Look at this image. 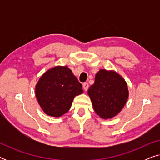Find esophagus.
<instances>
[{
	"label": "esophagus",
	"instance_id": "1",
	"mask_svg": "<svg viewBox=\"0 0 160 160\" xmlns=\"http://www.w3.org/2000/svg\"><path fill=\"white\" fill-rule=\"evenodd\" d=\"M83 88H84L85 91H87V89H88V88H89L88 83H87V82L84 83V84H83Z\"/></svg>",
	"mask_w": 160,
	"mask_h": 160
}]
</instances>
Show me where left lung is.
Segmentation results:
<instances>
[{"label":"left lung","instance_id":"1","mask_svg":"<svg viewBox=\"0 0 160 160\" xmlns=\"http://www.w3.org/2000/svg\"><path fill=\"white\" fill-rule=\"evenodd\" d=\"M88 95L96 113L103 119H111L119 113L128 100L129 92L124 78L115 71L102 69L95 75Z\"/></svg>","mask_w":160,"mask_h":160}]
</instances>
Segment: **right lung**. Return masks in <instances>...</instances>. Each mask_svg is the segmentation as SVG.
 <instances>
[{
  "label": "right lung",
  "instance_id": "right-lung-1",
  "mask_svg": "<svg viewBox=\"0 0 160 160\" xmlns=\"http://www.w3.org/2000/svg\"><path fill=\"white\" fill-rule=\"evenodd\" d=\"M82 85L67 66H56L42 75L36 86V96L43 111L51 117L67 113Z\"/></svg>",
  "mask_w": 160,
  "mask_h": 160
}]
</instances>
